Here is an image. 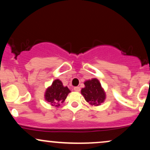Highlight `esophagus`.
Here are the masks:
<instances>
[{"label": "esophagus", "mask_w": 150, "mask_h": 150, "mask_svg": "<svg viewBox=\"0 0 150 150\" xmlns=\"http://www.w3.org/2000/svg\"><path fill=\"white\" fill-rule=\"evenodd\" d=\"M74 90H75V92H80V87H74Z\"/></svg>", "instance_id": "esophagus-1"}]
</instances>
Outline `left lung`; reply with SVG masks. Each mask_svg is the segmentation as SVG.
I'll return each mask as SVG.
<instances>
[{"mask_svg":"<svg viewBox=\"0 0 150 150\" xmlns=\"http://www.w3.org/2000/svg\"><path fill=\"white\" fill-rule=\"evenodd\" d=\"M85 88H82L81 93L85 100L91 105H100L105 99V93L101 88V84L97 79H92L85 82Z\"/></svg>","mask_w":150,"mask_h":150,"instance_id":"obj_1","label":"left lung"}]
</instances>
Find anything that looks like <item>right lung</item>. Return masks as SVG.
Returning <instances> with one entry per match:
<instances>
[{
	"instance_id": "1",
	"label": "right lung",
	"mask_w": 150,
	"mask_h": 150,
	"mask_svg": "<svg viewBox=\"0 0 150 150\" xmlns=\"http://www.w3.org/2000/svg\"><path fill=\"white\" fill-rule=\"evenodd\" d=\"M70 91L67 87H63L61 81L56 80L52 85L46 89L45 94L46 100L51 103L53 106H59L65 101Z\"/></svg>"
}]
</instances>
